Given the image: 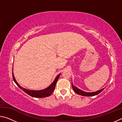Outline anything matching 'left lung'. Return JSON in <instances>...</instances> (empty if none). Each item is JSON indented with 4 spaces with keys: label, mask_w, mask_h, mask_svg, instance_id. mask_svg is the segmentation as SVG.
Listing matches in <instances>:
<instances>
[{
    "label": "left lung",
    "mask_w": 122,
    "mask_h": 122,
    "mask_svg": "<svg viewBox=\"0 0 122 122\" xmlns=\"http://www.w3.org/2000/svg\"><path fill=\"white\" fill-rule=\"evenodd\" d=\"M72 87H73L74 91L76 92V94L80 95H82L84 96H93L97 95L100 94V92H102V91H103V89H102L97 91V92H87L79 89L77 88L76 86H74L73 83H72Z\"/></svg>",
    "instance_id": "left-lung-1"
}]
</instances>
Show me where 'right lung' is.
Listing matches in <instances>:
<instances>
[{"label": "right lung", "instance_id": "obj_1", "mask_svg": "<svg viewBox=\"0 0 122 122\" xmlns=\"http://www.w3.org/2000/svg\"><path fill=\"white\" fill-rule=\"evenodd\" d=\"M60 74H59V75L56 76V78H55V79L54 80V81L53 83H51V85L48 86V87L45 89L41 90H30L22 88L21 86H20L19 84L18 83V82L16 81L15 77H14V76L13 71H12V76H13V81L16 84V85L19 86L20 89H21L24 92H25L26 94H27L30 96L33 97H36V98L46 97H48L49 96H50L53 93V92L55 89V85H56V82L59 79Z\"/></svg>", "mask_w": 122, "mask_h": 122}]
</instances>
